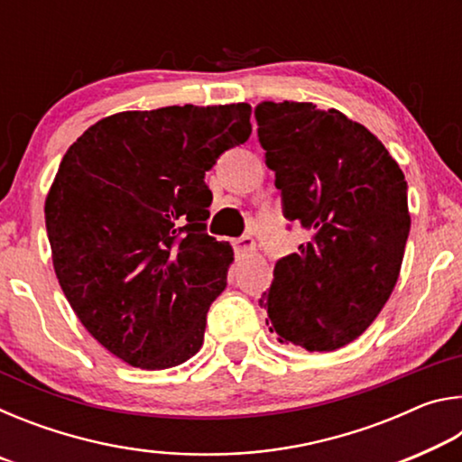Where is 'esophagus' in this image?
Segmentation results:
<instances>
[{"label":"esophagus","mask_w":462,"mask_h":462,"mask_svg":"<svg viewBox=\"0 0 462 462\" xmlns=\"http://www.w3.org/2000/svg\"><path fill=\"white\" fill-rule=\"evenodd\" d=\"M232 246H234V250H236L238 254L250 253V250H254V238L248 236V234H245V236L234 238V240H232Z\"/></svg>","instance_id":"34e87169"}]
</instances>
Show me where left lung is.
Segmentation results:
<instances>
[{
    "label": "left lung",
    "mask_w": 462,
    "mask_h": 462,
    "mask_svg": "<svg viewBox=\"0 0 462 462\" xmlns=\"http://www.w3.org/2000/svg\"><path fill=\"white\" fill-rule=\"evenodd\" d=\"M283 216L310 242L277 261L259 300L281 344L330 353L356 340L400 277L410 234L402 169L358 122L308 101L256 106Z\"/></svg>",
    "instance_id": "8db88e82"
}]
</instances>
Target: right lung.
<instances>
[{
  "instance_id": "add662e5",
  "label": "right lung",
  "mask_w": 462,
  "mask_h": 462,
  "mask_svg": "<svg viewBox=\"0 0 462 462\" xmlns=\"http://www.w3.org/2000/svg\"><path fill=\"white\" fill-rule=\"evenodd\" d=\"M250 106H169L99 120L62 156L46 195L52 264L101 346L148 371L203 344L232 246L206 232V171L245 144Z\"/></svg>"
}]
</instances>
